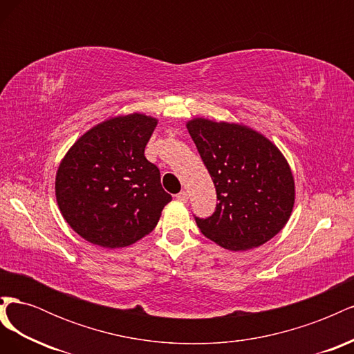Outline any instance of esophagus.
I'll use <instances>...</instances> for the list:
<instances>
[{"mask_svg":"<svg viewBox=\"0 0 354 354\" xmlns=\"http://www.w3.org/2000/svg\"><path fill=\"white\" fill-rule=\"evenodd\" d=\"M176 198L180 201V202H187V199H189V194H187V192H180V194L178 195H176Z\"/></svg>","mask_w":354,"mask_h":354,"instance_id":"34e87169","label":"esophagus"}]
</instances>
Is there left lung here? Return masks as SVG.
<instances>
[{
	"label": "left lung",
	"mask_w": 354,
	"mask_h": 354,
	"mask_svg": "<svg viewBox=\"0 0 354 354\" xmlns=\"http://www.w3.org/2000/svg\"><path fill=\"white\" fill-rule=\"evenodd\" d=\"M217 192L211 217L195 218L208 239L229 251H248L279 233L295 203L286 158L254 128L194 118L186 122Z\"/></svg>",
	"instance_id": "obj_1"
}]
</instances>
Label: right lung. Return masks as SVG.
<instances>
[{
  "instance_id": "add662e5",
  "label": "right lung",
  "mask_w": 354,
  "mask_h": 354,
  "mask_svg": "<svg viewBox=\"0 0 354 354\" xmlns=\"http://www.w3.org/2000/svg\"><path fill=\"white\" fill-rule=\"evenodd\" d=\"M158 120L140 112L112 116L75 142L60 160L55 190L63 218L102 248L133 245L151 233L171 195L145 147Z\"/></svg>"
}]
</instances>
